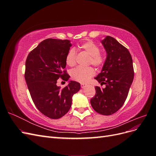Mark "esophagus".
Instances as JSON below:
<instances>
[{
  "instance_id": "34e87169",
  "label": "esophagus",
  "mask_w": 156,
  "mask_h": 156,
  "mask_svg": "<svg viewBox=\"0 0 156 156\" xmlns=\"http://www.w3.org/2000/svg\"><path fill=\"white\" fill-rule=\"evenodd\" d=\"M86 84H81V88H84L86 87Z\"/></svg>"
}]
</instances>
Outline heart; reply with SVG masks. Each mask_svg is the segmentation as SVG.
<instances>
[{"label": "heart", "instance_id": "b5f03b06", "mask_svg": "<svg viewBox=\"0 0 156 156\" xmlns=\"http://www.w3.org/2000/svg\"><path fill=\"white\" fill-rule=\"evenodd\" d=\"M79 48L85 51L90 56V63L96 67H100L105 62V57L100 53V49L99 46L93 41H88L79 45ZM75 51L73 49H70L66 57V62L69 66H73L75 64ZM95 74V71L92 67L81 68L78 67L72 70L71 72L72 78L77 82L85 83L93 77Z\"/></svg>", "mask_w": 156, "mask_h": 156}]
</instances>
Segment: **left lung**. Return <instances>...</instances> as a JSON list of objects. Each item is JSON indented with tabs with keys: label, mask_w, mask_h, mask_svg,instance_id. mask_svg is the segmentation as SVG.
<instances>
[{
	"label": "left lung",
	"mask_w": 156,
	"mask_h": 156,
	"mask_svg": "<svg viewBox=\"0 0 156 156\" xmlns=\"http://www.w3.org/2000/svg\"><path fill=\"white\" fill-rule=\"evenodd\" d=\"M101 43L107 57L95 79L105 88L95 87L96 95L90 103L97 112L111 115L122 107L128 95L134 77L133 60L128 49L114 37L107 36Z\"/></svg>",
	"instance_id": "1"
}]
</instances>
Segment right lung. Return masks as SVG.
I'll return each mask as SVG.
<instances>
[{
  "label": "right lung",
  "mask_w": 156,
  "mask_h": 156,
  "mask_svg": "<svg viewBox=\"0 0 156 156\" xmlns=\"http://www.w3.org/2000/svg\"><path fill=\"white\" fill-rule=\"evenodd\" d=\"M70 40L49 38L41 41L30 52L25 63V77L31 98L42 114L58 119L69 111L72 96L80 83L70 81L64 88L56 85L61 77L68 81L66 57L72 46Z\"/></svg>",
  "instance_id": "add662e5"
}]
</instances>
